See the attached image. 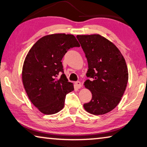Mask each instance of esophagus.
<instances>
[{"instance_id": "esophagus-1", "label": "esophagus", "mask_w": 147, "mask_h": 147, "mask_svg": "<svg viewBox=\"0 0 147 147\" xmlns=\"http://www.w3.org/2000/svg\"><path fill=\"white\" fill-rule=\"evenodd\" d=\"M75 85H76V88H81V82H79V81H77V82H75Z\"/></svg>"}]
</instances>
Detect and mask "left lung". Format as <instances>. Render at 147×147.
<instances>
[{"mask_svg": "<svg viewBox=\"0 0 147 147\" xmlns=\"http://www.w3.org/2000/svg\"><path fill=\"white\" fill-rule=\"evenodd\" d=\"M88 63L84 83L92 98L84 104L88 112L103 115L118 105L125 91L128 73L124 57L113 43L98 34L78 35Z\"/></svg>", "mask_w": 147, "mask_h": 147, "instance_id": "8db88e82", "label": "left lung"}]
</instances>
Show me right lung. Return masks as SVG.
<instances>
[{
	"instance_id": "add662e5",
	"label": "right lung",
	"mask_w": 147,
	"mask_h": 147,
	"mask_svg": "<svg viewBox=\"0 0 147 147\" xmlns=\"http://www.w3.org/2000/svg\"><path fill=\"white\" fill-rule=\"evenodd\" d=\"M79 47L73 35L51 34L39 39L26 55L22 72L24 88L32 104L43 113L59 112L66 94L74 90L61 61L69 49Z\"/></svg>"
}]
</instances>
